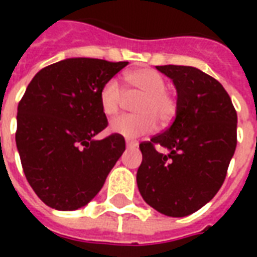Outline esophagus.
Listing matches in <instances>:
<instances>
[{
    "mask_svg": "<svg viewBox=\"0 0 257 257\" xmlns=\"http://www.w3.org/2000/svg\"><path fill=\"white\" fill-rule=\"evenodd\" d=\"M138 142L136 140H126V147H138Z\"/></svg>",
    "mask_w": 257,
    "mask_h": 257,
    "instance_id": "1",
    "label": "esophagus"
}]
</instances>
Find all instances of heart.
<instances>
[{"label": "heart", "mask_w": 257, "mask_h": 257, "mask_svg": "<svg viewBox=\"0 0 257 257\" xmlns=\"http://www.w3.org/2000/svg\"><path fill=\"white\" fill-rule=\"evenodd\" d=\"M125 88L131 95L142 97L136 104V115H121L110 122V131L125 139H136L151 134L161 123L172 121L176 114V101L167 92L168 84L161 74L153 68H135L123 74ZM123 93L115 79H110L101 86L99 103L106 115H115L122 106Z\"/></svg>", "instance_id": "obj_1"}]
</instances>
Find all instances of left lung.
I'll list each match as a JSON object with an SVG mask.
<instances>
[{
    "mask_svg": "<svg viewBox=\"0 0 257 257\" xmlns=\"http://www.w3.org/2000/svg\"><path fill=\"white\" fill-rule=\"evenodd\" d=\"M176 88L172 125L140 143L136 182L151 208L171 217L201 209L219 191L237 147V112L219 81L191 66H157ZM160 144L170 150L162 155Z\"/></svg>",
    "mask_w": 257,
    "mask_h": 257,
    "instance_id": "left-lung-1",
    "label": "left lung"
}]
</instances>
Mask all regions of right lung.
I'll return each instance as SVG.
<instances>
[{"mask_svg": "<svg viewBox=\"0 0 257 257\" xmlns=\"http://www.w3.org/2000/svg\"><path fill=\"white\" fill-rule=\"evenodd\" d=\"M128 62L70 58L34 75L18 106L16 146L26 179L44 204L56 210L82 208L101 190L125 151L107 126L99 92Z\"/></svg>", "mask_w": 257, "mask_h": 257, "instance_id": "right-lung-1", "label": "right lung"}]
</instances>
